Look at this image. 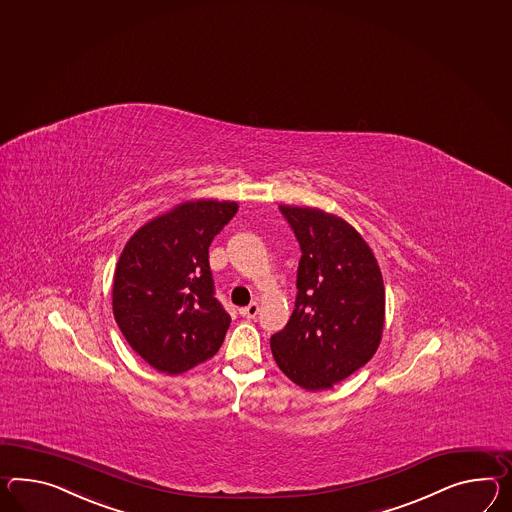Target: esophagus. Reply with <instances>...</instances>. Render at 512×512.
I'll use <instances>...</instances> for the list:
<instances>
[{"mask_svg":"<svg viewBox=\"0 0 512 512\" xmlns=\"http://www.w3.org/2000/svg\"><path fill=\"white\" fill-rule=\"evenodd\" d=\"M259 311H261L259 303H257V301H251L248 307H242V309H240V314H242L244 318H250V320H253V318H257Z\"/></svg>","mask_w":512,"mask_h":512,"instance_id":"34e87169","label":"esophagus"}]
</instances>
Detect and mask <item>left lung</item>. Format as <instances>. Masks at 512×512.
<instances>
[{
  "mask_svg": "<svg viewBox=\"0 0 512 512\" xmlns=\"http://www.w3.org/2000/svg\"><path fill=\"white\" fill-rule=\"evenodd\" d=\"M300 242L296 307L270 338L279 370L305 390H327L375 355L385 327V285L374 251L337 214L279 205Z\"/></svg>",
  "mask_w": 512,
  "mask_h": 512,
  "instance_id": "left-lung-1",
  "label": "left lung"
}]
</instances>
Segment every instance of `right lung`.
<instances>
[{
	"instance_id": "add662e5",
	"label": "right lung",
	"mask_w": 512,
	"mask_h": 512,
	"mask_svg": "<svg viewBox=\"0 0 512 512\" xmlns=\"http://www.w3.org/2000/svg\"><path fill=\"white\" fill-rule=\"evenodd\" d=\"M235 201H183L138 227L116 262L114 320L129 346L163 374L211 359L231 316L216 300L209 246Z\"/></svg>"
}]
</instances>
